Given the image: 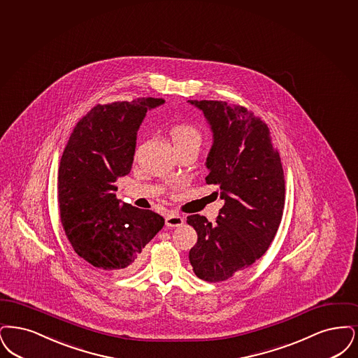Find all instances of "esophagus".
I'll list each match as a JSON object with an SVG mask.
<instances>
[{
	"label": "esophagus",
	"instance_id": "34e87169",
	"mask_svg": "<svg viewBox=\"0 0 358 358\" xmlns=\"http://www.w3.org/2000/svg\"><path fill=\"white\" fill-rule=\"evenodd\" d=\"M183 223H185V218L179 214L169 213L166 215V226H169V227H180Z\"/></svg>",
	"mask_w": 358,
	"mask_h": 358
}]
</instances>
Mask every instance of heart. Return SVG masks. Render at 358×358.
Here are the masks:
<instances>
[{
	"label": "heart",
	"mask_w": 358,
	"mask_h": 358,
	"mask_svg": "<svg viewBox=\"0 0 358 358\" xmlns=\"http://www.w3.org/2000/svg\"><path fill=\"white\" fill-rule=\"evenodd\" d=\"M171 139L176 150L191 145L199 147L202 143V134L194 125L178 124L171 129Z\"/></svg>",
	"instance_id": "b5f03b06"
}]
</instances>
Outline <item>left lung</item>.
I'll return each mask as SVG.
<instances>
[{
    "mask_svg": "<svg viewBox=\"0 0 358 358\" xmlns=\"http://www.w3.org/2000/svg\"><path fill=\"white\" fill-rule=\"evenodd\" d=\"M201 109L213 132L206 159L207 185L224 201L217 223L189 215L198 242L189 264L198 278L229 280L259 259L280 227L285 176L268 127L245 107L217 100H188Z\"/></svg>",
    "mask_w": 358,
    "mask_h": 358,
    "instance_id": "left-lung-1",
    "label": "left lung"
}]
</instances>
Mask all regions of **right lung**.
<instances>
[{
	"instance_id": "obj_1",
	"label": "right lung",
	"mask_w": 358,
	"mask_h": 358,
	"mask_svg": "<svg viewBox=\"0 0 358 358\" xmlns=\"http://www.w3.org/2000/svg\"><path fill=\"white\" fill-rule=\"evenodd\" d=\"M163 99L97 104L78 122L62 152L57 196L65 235L83 259L117 275L132 273L164 219L122 203L116 180L128 175L140 124Z\"/></svg>"
}]
</instances>
